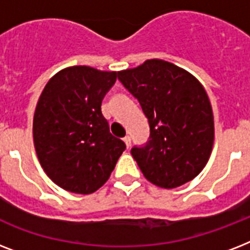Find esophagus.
<instances>
[{
  "mask_svg": "<svg viewBox=\"0 0 250 250\" xmlns=\"http://www.w3.org/2000/svg\"><path fill=\"white\" fill-rule=\"evenodd\" d=\"M123 141H125V146H127V148H129V146H131V137L125 136V139H123Z\"/></svg>",
  "mask_w": 250,
  "mask_h": 250,
  "instance_id": "34e87169",
  "label": "esophagus"
}]
</instances>
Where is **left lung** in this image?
I'll use <instances>...</instances> for the list:
<instances>
[{
  "label": "left lung",
  "instance_id": "1",
  "mask_svg": "<svg viewBox=\"0 0 250 250\" xmlns=\"http://www.w3.org/2000/svg\"><path fill=\"white\" fill-rule=\"evenodd\" d=\"M118 79L148 118L149 140L131 149L145 178L166 189L196 178L214 143L213 110L201 83L162 60L118 72Z\"/></svg>",
  "mask_w": 250,
  "mask_h": 250
}]
</instances>
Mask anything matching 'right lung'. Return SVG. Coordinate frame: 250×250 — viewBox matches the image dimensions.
I'll return each instance as SVG.
<instances>
[{
    "mask_svg": "<svg viewBox=\"0 0 250 250\" xmlns=\"http://www.w3.org/2000/svg\"><path fill=\"white\" fill-rule=\"evenodd\" d=\"M114 71L74 66L49 80L33 117L37 158L63 189L93 193L109 179L125 144L110 133L101 104L117 80Z\"/></svg>",
    "mask_w": 250,
    "mask_h": 250,
    "instance_id": "obj_1",
    "label": "right lung"
}]
</instances>
